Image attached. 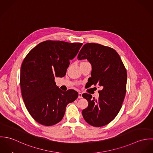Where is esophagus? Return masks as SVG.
Masks as SVG:
<instances>
[{"instance_id":"esophagus-1","label":"esophagus","mask_w":153,"mask_h":153,"mask_svg":"<svg viewBox=\"0 0 153 153\" xmlns=\"http://www.w3.org/2000/svg\"><path fill=\"white\" fill-rule=\"evenodd\" d=\"M82 93L81 92H79L78 93V98H82Z\"/></svg>"}]
</instances>
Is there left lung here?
Returning <instances> with one entry per match:
<instances>
[{
  "label": "left lung",
  "instance_id": "left-lung-1",
  "mask_svg": "<svg viewBox=\"0 0 153 153\" xmlns=\"http://www.w3.org/2000/svg\"><path fill=\"white\" fill-rule=\"evenodd\" d=\"M78 59H87L92 65L89 82L102 88L98 99L87 93L82 95L88 102L87 108L82 110L83 117L92 126H104L121 108L127 91V70L116 51L101 44H85Z\"/></svg>",
  "mask_w": 153,
  "mask_h": 153
}]
</instances>
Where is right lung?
I'll return each mask as SVG.
<instances>
[{
	"mask_svg": "<svg viewBox=\"0 0 153 153\" xmlns=\"http://www.w3.org/2000/svg\"><path fill=\"white\" fill-rule=\"evenodd\" d=\"M82 43L46 41L27 54L21 68L20 85L25 107L38 123L53 126L63 118L66 107L78 93L63 91L56 86L55 77L65 75L69 60L77 55Z\"/></svg>",
	"mask_w": 153,
	"mask_h": 153,
	"instance_id": "add662e5",
	"label": "right lung"
}]
</instances>
